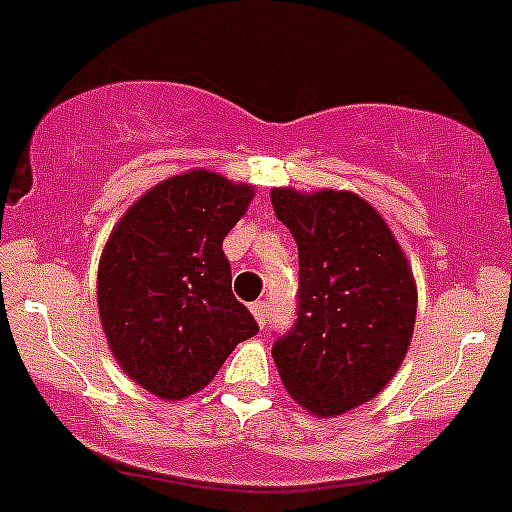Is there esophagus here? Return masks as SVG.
I'll list each match as a JSON object with an SVG mask.
<instances>
[{
    "instance_id": "1",
    "label": "esophagus",
    "mask_w": 512,
    "mask_h": 512,
    "mask_svg": "<svg viewBox=\"0 0 512 512\" xmlns=\"http://www.w3.org/2000/svg\"><path fill=\"white\" fill-rule=\"evenodd\" d=\"M251 312H253V317H256V322H259L261 327H264L266 322H269V304L261 302V299H259V302L251 304Z\"/></svg>"
}]
</instances>
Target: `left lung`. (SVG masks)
Instances as JSON below:
<instances>
[{
    "label": "left lung",
    "instance_id": "obj_1",
    "mask_svg": "<svg viewBox=\"0 0 512 512\" xmlns=\"http://www.w3.org/2000/svg\"><path fill=\"white\" fill-rule=\"evenodd\" d=\"M299 248L297 320L274 340L289 396L337 416L381 393L409 350L416 284L386 220L353 192L271 190Z\"/></svg>",
    "mask_w": 512,
    "mask_h": 512
}]
</instances>
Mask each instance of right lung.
Here are the masks:
<instances>
[{
    "instance_id": "right-lung-1",
    "label": "right lung",
    "mask_w": 512,
    "mask_h": 512,
    "mask_svg": "<svg viewBox=\"0 0 512 512\" xmlns=\"http://www.w3.org/2000/svg\"><path fill=\"white\" fill-rule=\"evenodd\" d=\"M251 198V187L215 172L170 177L126 210L103 248V332L124 373L154 396H192L259 332L233 297L223 253Z\"/></svg>"
}]
</instances>
